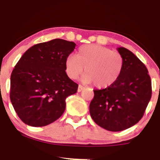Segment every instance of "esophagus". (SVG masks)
Returning a JSON list of instances; mask_svg holds the SVG:
<instances>
[{
	"instance_id": "obj_1",
	"label": "esophagus",
	"mask_w": 160,
	"mask_h": 160,
	"mask_svg": "<svg viewBox=\"0 0 160 160\" xmlns=\"http://www.w3.org/2000/svg\"><path fill=\"white\" fill-rule=\"evenodd\" d=\"M83 89H84L83 86H81V85H79L78 86V92H81Z\"/></svg>"
}]
</instances>
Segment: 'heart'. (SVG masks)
<instances>
[{
  "instance_id": "1",
  "label": "heart",
  "mask_w": 160,
  "mask_h": 160,
  "mask_svg": "<svg viewBox=\"0 0 160 160\" xmlns=\"http://www.w3.org/2000/svg\"><path fill=\"white\" fill-rule=\"evenodd\" d=\"M124 61L117 51L98 44H88L80 47L76 55H69L65 59L68 76L75 80L82 74V82L93 83L97 88H107L120 78Z\"/></svg>"
}]
</instances>
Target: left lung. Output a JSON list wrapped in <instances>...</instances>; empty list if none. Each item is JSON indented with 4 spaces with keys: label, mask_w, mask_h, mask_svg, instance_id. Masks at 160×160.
<instances>
[{
    "label": "left lung",
    "mask_w": 160,
    "mask_h": 160,
    "mask_svg": "<svg viewBox=\"0 0 160 160\" xmlns=\"http://www.w3.org/2000/svg\"><path fill=\"white\" fill-rule=\"evenodd\" d=\"M124 65L120 78L106 89H95L89 112L104 129L120 132L138 122L152 95L151 80L146 66L124 47L117 48Z\"/></svg>",
    "instance_id": "obj_1"
}]
</instances>
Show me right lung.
<instances>
[{"mask_svg":"<svg viewBox=\"0 0 160 160\" xmlns=\"http://www.w3.org/2000/svg\"><path fill=\"white\" fill-rule=\"evenodd\" d=\"M75 43L54 39L30 47L17 62L10 77V101L21 120L40 127L58 120L65 99L78 85L65 72V59Z\"/></svg>","mask_w":160,"mask_h":160,"instance_id":"add662e5","label":"right lung"}]
</instances>
